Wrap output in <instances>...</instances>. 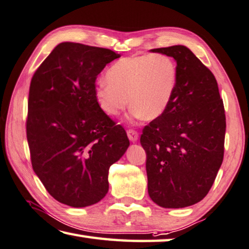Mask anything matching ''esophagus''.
<instances>
[{
    "instance_id": "obj_1",
    "label": "esophagus",
    "mask_w": 249,
    "mask_h": 249,
    "mask_svg": "<svg viewBox=\"0 0 249 249\" xmlns=\"http://www.w3.org/2000/svg\"><path fill=\"white\" fill-rule=\"evenodd\" d=\"M128 134V138L129 140L131 142H137L138 139H139V134L137 131H134V130H128L127 131Z\"/></svg>"
}]
</instances>
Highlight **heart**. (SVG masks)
Instances as JSON below:
<instances>
[{"label": "heart", "instance_id": "obj_1", "mask_svg": "<svg viewBox=\"0 0 249 249\" xmlns=\"http://www.w3.org/2000/svg\"><path fill=\"white\" fill-rule=\"evenodd\" d=\"M106 76L96 83L94 97L110 117L119 116L130 103L132 118L156 119L169 106L177 85L176 64L163 53L122 58L108 69Z\"/></svg>", "mask_w": 249, "mask_h": 249}]
</instances>
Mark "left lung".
<instances>
[{"label": "left lung", "instance_id": "obj_1", "mask_svg": "<svg viewBox=\"0 0 249 249\" xmlns=\"http://www.w3.org/2000/svg\"><path fill=\"white\" fill-rule=\"evenodd\" d=\"M177 63V85L162 116L143 129L147 191L158 206L179 209L206 197L224 155L225 113L214 75L186 46L152 49Z\"/></svg>", "mask_w": 249, "mask_h": 249}]
</instances>
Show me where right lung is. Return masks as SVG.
Wrapping results in <instances>:
<instances>
[{"instance_id": "obj_1", "label": "right lung", "mask_w": 249, "mask_h": 249, "mask_svg": "<svg viewBox=\"0 0 249 249\" xmlns=\"http://www.w3.org/2000/svg\"><path fill=\"white\" fill-rule=\"evenodd\" d=\"M120 58L109 49L61 42L32 78L27 141L33 169L59 202L84 208L108 193V172L130 145L124 129L98 107L95 82Z\"/></svg>"}]
</instances>
